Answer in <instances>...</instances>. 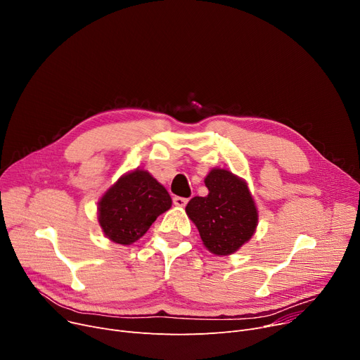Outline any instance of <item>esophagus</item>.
Instances as JSON below:
<instances>
[{"mask_svg":"<svg viewBox=\"0 0 360 360\" xmlns=\"http://www.w3.org/2000/svg\"><path fill=\"white\" fill-rule=\"evenodd\" d=\"M186 202H188V198H184V197H175L174 198V204L176 207H185Z\"/></svg>","mask_w":360,"mask_h":360,"instance_id":"1","label":"esophagus"}]
</instances>
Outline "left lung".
<instances>
[{
  "label": "left lung",
  "mask_w": 360,
  "mask_h": 360,
  "mask_svg": "<svg viewBox=\"0 0 360 360\" xmlns=\"http://www.w3.org/2000/svg\"><path fill=\"white\" fill-rule=\"evenodd\" d=\"M204 182L209 195L191 198L185 212L207 250L214 255H231L255 233L258 210L254 198L247 182L226 169H212Z\"/></svg>",
  "instance_id": "1"
}]
</instances>
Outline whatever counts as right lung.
Listing matches in <instances>:
<instances>
[{"instance_id":"obj_1","label":"right lung","mask_w":360,"mask_h":360,"mask_svg":"<svg viewBox=\"0 0 360 360\" xmlns=\"http://www.w3.org/2000/svg\"><path fill=\"white\" fill-rule=\"evenodd\" d=\"M172 198L144 169L122 175L98 202V220L112 242L131 245L139 240L162 213L170 209Z\"/></svg>"}]
</instances>
